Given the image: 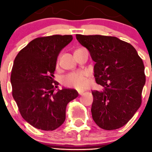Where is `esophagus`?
Listing matches in <instances>:
<instances>
[{"mask_svg": "<svg viewBox=\"0 0 152 152\" xmlns=\"http://www.w3.org/2000/svg\"><path fill=\"white\" fill-rule=\"evenodd\" d=\"M78 93L80 95H83V93H84V91H83V90H82V91H78Z\"/></svg>", "mask_w": 152, "mask_h": 152, "instance_id": "obj_1", "label": "esophagus"}]
</instances>
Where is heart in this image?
I'll list each match as a JSON object with an SVG mask.
<instances>
[{"instance_id": "heart-1", "label": "heart", "mask_w": 152, "mask_h": 152, "mask_svg": "<svg viewBox=\"0 0 152 152\" xmlns=\"http://www.w3.org/2000/svg\"><path fill=\"white\" fill-rule=\"evenodd\" d=\"M63 83L68 87H73L77 89L85 88L89 84L87 72L83 71L71 72L64 77Z\"/></svg>"}]
</instances>
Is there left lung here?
<instances>
[{
	"label": "left lung",
	"instance_id": "8db88e82",
	"mask_svg": "<svg viewBox=\"0 0 152 152\" xmlns=\"http://www.w3.org/2000/svg\"><path fill=\"white\" fill-rule=\"evenodd\" d=\"M76 38L96 62V82L103 87L92 91L93 121L104 130L119 129L141 105L145 83L142 59L131 44L116 37L77 34Z\"/></svg>",
	"mask_w": 152,
	"mask_h": 152
}]
</instances>
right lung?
<instances>
[{
	"mask_svg": "<svg viewBox=\"0 0 152 152\" xmlns=\"http://www.w3.org/2000/svg\"><path fill=\"white\" fill-rule=\"evenodd\" d=\"M72 35L34 39L15 58L10 81L12 97L25 121L41 130H54L65 120L69 102L78 96L74 89L58 90L54 80L58 55L72 41Z\"/></svg>",
	"mask_w": 152,
	"mask_h": 152,
	"instance_id": "1",
	"label": "right lung"
}]
</instances>
